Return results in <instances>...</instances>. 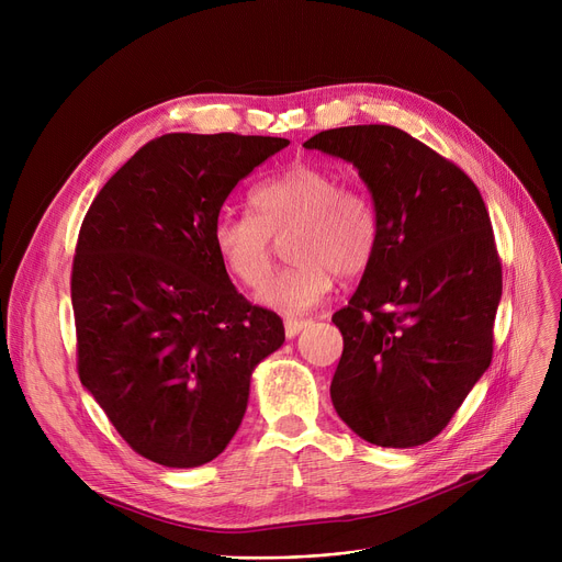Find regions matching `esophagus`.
Here are the masks:
<instances>
[{
    "label": "esophagus",
    "mask_w": 562,
    "mask_h": 562,
    "mask_svg": "<svg viewBox=\"0 0 562 562\" xmlns=\"http://www.w3.org/2000/svg\"><path fill=\"white\" fill-rule=\"evenodd\" d=\"M305 326H307V321H303V318H286V321H284V335H286L289 339L296 337Z\"/></svg>",
    "instance_id": "esophagus-1"
}]
</instances>
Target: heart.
<instances>
[{
  "mask_svg": "<svg viewBox=\"0 0 562 562\" xmlns=\"http://www.w3.org/2000/svg\"><path fill=\"white\" fill-rule=\"evenodd\" d=\"M250 204L255 214H218L214 246L236 280L259 286L273 266V236L291 229L286 257L293 263L257 293L266 307L307 312L328 296L335 276H360L375 255V206L364 193L344 189L328 168L293 164L257 184Z\"/></svg>",
  "mask_w": 562,
  "mask_h": 562,
  "instance_id": "heart-1",
  "label": "heart"
}]
</instances>
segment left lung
<instances>
[{
	"mask_svg": "<svg viewBox=\"0 0 562 562\" xmlns=\"http://www.w3.org/2000/svg\"><path fill=\"white\" fill-rule=\"evenodd\" d=\"M303 145L358 168L380 229L358 291L333 316L344 337L333 405L375 447L426 445L492 362L504 282L481 191L398 127H339Z\"/></svg>",
	"mask_w": 562,
	"mask_h": 562,
	"instance_id": "left-lung-1",
	"label": "left lung"
}]
</instances>
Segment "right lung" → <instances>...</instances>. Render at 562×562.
Listing matches in <instances>:
<instances>
[{"mask_svg": "<svg viewBox=\"0 0 562 562\" xmlns=\"http://www.w3.org/2000/svg\"><path fill=\"white\" fill-rule=\"evenodd\" d=\"M286 138L164 134L88 210L72 263L81 385L127 445L164 467L212 462L239 430L255 367L284 344L214 246L232 189Z\"/></svg>", "mask_w": 562, "mask_h": 562, "instance_id": "obj_1", "label": "right lung"}]
</instances>
